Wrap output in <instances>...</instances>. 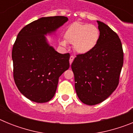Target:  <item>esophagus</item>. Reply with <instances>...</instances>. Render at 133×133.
Segmentation results:
<instances>
[{"instance_id":"esophagus-1","label":"esophagus","mask_w":133,"mask_h":133,"mask_svg":"<svg viewBox=\"0 0 133 133\" xmlns=\"http://www.w3.org/2000/svg\"><path fill=\"white\" fill-rule=\"evenodd\" d=\"M74 58H75V57H74L73 56H70V59H69V63H70V65H71L72 63V62H73Z\"/></svg>"}]
</instances>
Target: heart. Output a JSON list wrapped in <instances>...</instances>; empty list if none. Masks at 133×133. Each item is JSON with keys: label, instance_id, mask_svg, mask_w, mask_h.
<instances>
[{"label": "heart", "instance_id": "heart-1", "mask_svg": "<svg viewBox=\"0 0 133 133\" xmlns=\"http://www.w3.org/2000/svg\"><path fill=\"white\" fill-rule=\"evenodd\" d=\"M64 38V41L60 43L61 46L66 47L67 43L72 44L75 52L86 55L91 52L97 45L100 31L95 25L76 22L68 27Z\"/></svg>", "mask_w": 133, "mask_h": 133}]
</instances>
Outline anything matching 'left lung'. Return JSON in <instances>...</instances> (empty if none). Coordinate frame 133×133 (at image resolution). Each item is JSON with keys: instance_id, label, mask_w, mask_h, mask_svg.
<instances>
[{"instance_id": "1", "label": "left lung", "mask_w": 133, "mask_h": 133, "mask_svg": "<svg viewBox=\"0 0 133 133\" xmlns=\"http://www.w3.org/2000/svg\"><path fill=\"white\" fill-rule=\"evenodd\" d=\"M97 23L100 38L96 47L86 55H77L71 64L77 96L88 105L102 103L115 91L123 65L118 36L103 22Z\"/></svg>"}]
</instances>
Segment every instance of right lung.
Returning <instances> with one entry per match:
<instances>
[{"label": "right lung", "mask_w": 133, "mask_h": 133, "mask_svg": "<svg viewBox=\"0 0 133 133\" xmlns=\"http://www.w3.org/2000/svg\"><path fill=\"white\" fill-rule=\"evenodd\" d=\"M68 21L63 16L42 17L17 35L12 51L14 80L20 92L32 101L43 103L52 99L58 78L69 69L70 55L56 51L46 37Z\"/></svg>", "instance_id": "right-lung-1"}]
</instances>
